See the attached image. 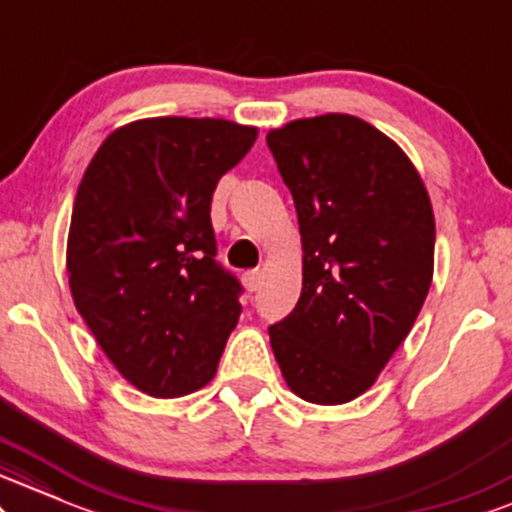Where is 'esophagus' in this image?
<instances>
[{"label": "esophagus", "mask_w": 512, "mask_h": 512, "mask_svg": "<svg viewBox=\"0 0 512 512\" xmlns=\"http://www.w3.org/2000/svg\"><path fill=\"white\" fill-rule=\"evenodd\" d=\"M261 280H263L261 270H249V273L242 275V282H244L246 292H256L258 287H261Z\"/></svg>", "instance_id": "obj_1"}]
</instances>
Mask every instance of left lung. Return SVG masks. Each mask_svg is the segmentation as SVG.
Masks as SVG:
<instances>
[{
    "label": "left lung",
    "mask_w": 512,
    "mask_h": 512,
    "mask_svg": "<svg viewBox=\"0 0 512 512\" xmlns=\"http://www.w3.org/2000/svg\"><path fill=\"white\" fill-rule=\"evenodd\" d=\"M302 234V294L268 328L282 378L314 405L366 393L407 338L434 278L436 222L417 167L352 114L270 129Z\"/></svg>",
    "instance_id": "obj_1"
}]
</instances>
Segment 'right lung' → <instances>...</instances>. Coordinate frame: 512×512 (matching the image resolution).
Masks as SVG:
<instances>
[{"label": "right lung", "mask_w": 512, "mask_h": 512, "mask_svg": "<svg viewBox=\"0 0 512 512\" xmlns=\"http://www.w3.org/2000/svg\"><path fill=\"white\" fill-rule=\"evenodd\" d=\"M256 136L227 119H138L102 141L78 184L71 297L114 369L150 398L206 386L242 314V287L215 263L210 201Z\"/></svg>", "instance_id": "add662e5"}]
</instances>
